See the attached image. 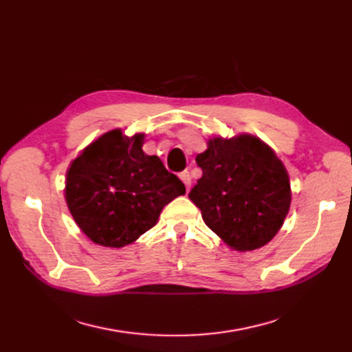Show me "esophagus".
Masks as SVG:
<instances>
[{"label": "esophagus", "mask_w": 352, "mask_h": 352, "mask_svg": "<svg viewBox=\"0 0 352 352\" xmlns=\"http://www.w3.org/2000/svg\"><path fill=\"white\" fill-rule=\"evenodd\" d=\"M180 180H182V182L185 184V186H186V192H189L190 184H192V179H190L189 172H182V173H180Z\"/></svg>", "instance_id": "esophagus-1"}]
</instances>
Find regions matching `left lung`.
<instances>
[{"label": "left lung", "mask_w": 352, "mask_h": 352, "mask_svg": "<svg viewBox=\"0 0 352 352\" xmlns=\"http://www.w3.org/2000/svg\"><path fill=\"white\" fill-rule=\"evenodd\" d=\"M202 177L189 198L206 225L238 251L267 243L283 225L291 206L286 168L267 145L254 136L208 141L198 154Z\"/></svg>", "instance_id": "obj_1"}]
</instances>
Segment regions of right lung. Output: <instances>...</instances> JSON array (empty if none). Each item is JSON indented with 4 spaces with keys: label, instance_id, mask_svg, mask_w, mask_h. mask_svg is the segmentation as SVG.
I'll return each mask as SVG.
<instances>
[{
    "label": "right lung",
    "instance_id": "add662e5",
    "mask_svg": "<svg viewBox=\"0 0 352 352\" xmlns=\"http://www.w3.org/2000/svg\"><path fill=\"white\" fill-rule=\"evenodd\" d=\"M144 135L104 133L73 160L66 202L74 221L95 243L120 248L150 230L163 207L185 185L157 155L142 151Z\"/></svg>",
    "mask_w": 352,
    "mask_h": 352
}]
</instances>
